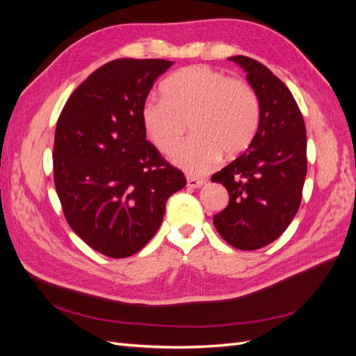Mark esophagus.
<instances>
[{
	"label": "esophagus",
	"instance_id": "esophagus-1",
	"mask_svg": "<svg viewBox=\"0 0 356 356\" xmlns=\"http://www.w3.org/2000/svg\"><path fill=\"white\" fill-rule=\"evenodd\" d=\"M204 184L203 179H197L195 177H187V187L188 188H200Z\"/></svg>",
	"mask_w": 356,
	"mask_h": 356
}]
</instances>
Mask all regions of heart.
<instances>
[{
  "mask_svg": "<svg viewBox=\"0 0 356 356\" xmlns=\"http://www.w3.org/2000/svg\"><path fill=\"white\" fill-rule=\"evenodd\" d=\"M161 92L143 104V127L160 153L170 154L190 123L193 136L174 154V163L187 174H207L221 152L238 156L252 141L260 106L248 83L196 65L169 75Z\"/></svg>",
  "mask_w": 356,
  "mask_h": 356,
  "instance_id": "obj_1",
  "label": "heart"
}]
</instances>
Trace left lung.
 Wrapping results in <instances>:
<instances>
[{
  "label": "left lung",
  "mask_w": 356,
  "mask_h": 356,
  "mask_svg": "<svg viewBox=\"0 0 356 356\" xmlns=\"http://www.w3.org/2000/svg\"><path fill=\"white\" fill-rule=\"evenodd\" d=\"M229 60L246 72L260 118L246 152L211 178L230 196L213 225L232 246L254 251L276 241L300 208L307 174L306 126L293 93L270 70L246 56Z\"/></svg>",
  "instance_id": "obj_1"
}]
</instances>
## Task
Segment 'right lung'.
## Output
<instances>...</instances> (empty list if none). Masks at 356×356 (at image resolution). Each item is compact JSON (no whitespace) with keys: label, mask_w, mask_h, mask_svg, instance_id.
I'll list each match as a JSON object with an SVG mask.
<instances>
[{"label":"right lung","mask_w":356,"mask_h":356,"mask_svg":"<svg viewBox=\"0 0 356 356\" xmlns=\"http://www.w3.org/2000/svg\"><path fill=\"white\" fill-rule=\"evenodd\" d=\"M174 62L115 59L90 74L59 115L53 175L71 229L95 251L124 258L159 230L166 202L186 187L147 141L141 108Z\"/></svg>","instance_id":"1"}]
</instances>
